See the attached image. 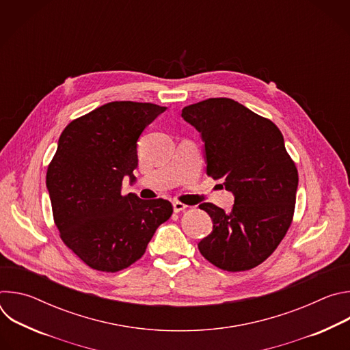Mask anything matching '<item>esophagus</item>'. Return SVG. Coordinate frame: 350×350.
<instances>
[{"instance_id":"1","label":"esophagus","mask_w":350,"mask_h":350,"mask_svg":"<svg viewBox=\"0 0 350 350\" xmlns=\"http://www.w3.org/2000/svg\"><path fill=\"white\" fill-rule=\"evenodd\" d=\"M188 206L187 205H184L183 202H178V201H174L173 202V209H174V212L176 213H180V212H183V211H185Z\"/></svg>"}]
</instances>
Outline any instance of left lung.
<instances>
[{
  "label": "left lung",
  "mask_w": 350,
  "mask_h": 350,
  "mask_svg": "<svg viewBox=\"0 0 350 350\" xmlns=\"http://www.w3.org/2000/svg\"><path fill=\"white\" fill-rule=\"evenodd\" d=\"M181 116L202 135L208 176L235 196L228 213L199 205L213 220L199 252L221 270H251L275 251L293 217L299 177L284 137L270 119L230 98L188 105Z\"/></svg>",
  "instance_id": "obj_1"
}]
</instances>
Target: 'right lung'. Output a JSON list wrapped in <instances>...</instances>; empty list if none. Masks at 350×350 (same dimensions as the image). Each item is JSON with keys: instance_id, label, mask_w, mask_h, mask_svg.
Listing matches in <instances>:
<instances>
[{"instance_id": "obj_1", "label": "right lung", "mask_w": 350, "mask_h": 350, "mask_svg": "<svg viewBox=\"0 0 350 350\" xmlns=\"http://www.w3.org/2000/svg\"><path fill=\"white\" fill-rule=\"evenodd\" d=\"M165 107L115 101L72 120L48 165L46 188L64 243L87 266L116 273L135 263L170 219L166 199L122 195L138 165L137 141Z\"/></svg>"}]
</instances>
